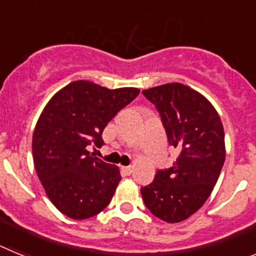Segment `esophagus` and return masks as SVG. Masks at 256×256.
<instances>
[{
  "instance_id": "34e87169",
  "label": "esophagus",
  "mask_w": 256,
  "mask_h": 256,
  "mask_svg": "<svg viewBox=\"0 0 256 256\" xmlns=\"http://www.w3.org/2000/svg\"><path fill=\"white\" fill-rule=\"evenodd\" d=\"M122 172H123L126 176H130L133 172V168L132 166H122Z\"/></svg>"
}]
</instances>
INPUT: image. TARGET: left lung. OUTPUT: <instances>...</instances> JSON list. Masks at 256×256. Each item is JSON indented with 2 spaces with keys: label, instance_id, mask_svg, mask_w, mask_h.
<instances>
[{
  "label": "left lung",
  "instance_id": "8db88e82",
  "mask_svg": "<svg viewBox=\"0 0 256 256\" xmlns=\"http://www.w3.org/2000/svg\"><path fill=\"white\" fill-rule=\"evenodd\" d=\"M162 116L169 144L177 148L173 166L156 173L142 187L144 202L166 223H180L195 214L212 194L226 160L224 130L206 97L182 83L144 90Z\"/></svg>",
  "mask_w": 256,
  "mask_h": 256
}]
</instances>
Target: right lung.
<instances>
[{
  "instance_id": "add662e5",
  "label": "right lung",
  "mask_w": 256,
  "mask_h": 256,
  "mask_svg": "<svg viewBox=\"0 0 256 256\" xmlns=\"http://www.w3.org/2000/svg\"><path fill=\"white\" fill-rule=\"evenodd\" d=\"M140 90H108L90 80H74L56 92L36 124L32 151L37 176L56 209L72 219H87L112 201L120 172L94 158L90 144L101 148V134Z\"/></svg>"
}]
</instances>
